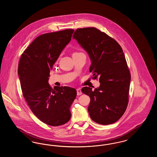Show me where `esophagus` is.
Masks as SVG:
<instances>
[{
    "label": "esophagus",
    "mask_w": 157,
    "mask_h": 157,
    "mask_svg": "<svg viewBox=\"0 0 157 157\" xmlns=\"http://www.w3.org/2000/svg\"><path fill=\"white\" fill-rule=\"evenodd\" d=\"M76 91H77V95H82V91H81V90H80V89L76 90Z\"/></svg>",
    "instance_id": "esophagus-1"
}]
</instances>
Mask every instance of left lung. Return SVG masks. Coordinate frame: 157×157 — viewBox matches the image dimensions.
Returning <instances> with one entry per match:
<instances>
[{
  "label": "left lung",
  "mask_w": 157,
  "mask_h": 157,
  "mask_svg": "<svg viewBox=\"0 0 157 157\" xmlns=\"http://www.w3.org/2000/svg\"><path fill=\"white\" fill-rule=\"evenodd\" d=\"M73 38L88 53L92 78L99 79L101 83L94 90L82 88V92L90 98V117L101 125L115 123L129 102L131 74L123 50L114 39L94 27L77 29Z\"/></svg>",
  "instance_id": "8db88e82"
}]
</instances>
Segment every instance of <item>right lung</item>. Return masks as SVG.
<instances>
[{"mask_svg": "<svg viewBox=\"0 0 157 157\" xmlns=\"http://www.w3.org/2000/svg\"><path fill=\"white\" fill-rule=\"evenodd\" d=\"M74 29H65L37 36L23 51L18 75L23 95L31 111L47 125L56 127L71 119V106L76 90L48 83L50 70L60 53L71 41Z\"/></svg>", "mask_w": 157, "mask_h": 157, "instance_id": "add662e5", "label": "right lung"}]
</instances>
